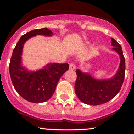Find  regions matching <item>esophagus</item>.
<instances>
[{"label":"esophagus","mask_w":134,"mask_h":134,"mask_svg":"<svg viewBox=\"0 0 134 134\" xmlns=\"http://www.w3.org/2000/svg\"><path fill=\"white\" fill-rule=\"evenodd\" d=\"M69 69L71 70H75L76 69V65L73 62H71L69 63Z\"/></svg>","instance_id":"esophagus-1"}]
</instances>
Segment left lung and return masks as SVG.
Masks as SVG:
<instances>
[{"label": "left lung", "instance_id": "left-lung-1", "mask_svg": "<svg viewBox=\"0 0 134 134\" xmlns=\"http://www.w3.org/2000/svg\"><path fill=\"white\" fill-rule=\"evenodd\" d=\"M113 49L121 57V64L117 74L112 79L107 80H97L88 74H84L76 70L77 75L75 90L78 98L87 104H102L114 98L121 90L125 76V58L122 47L117 41L111 38Z\"/></svg>", "mask_w": 134, "mask_h": 134}]
</instances>
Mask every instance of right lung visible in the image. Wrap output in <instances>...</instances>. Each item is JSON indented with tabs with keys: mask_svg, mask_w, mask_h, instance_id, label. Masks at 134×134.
<instances>
[{
	"mask_svg": "<svg viewBox=\"0 0 134 134\" xmlns=\"http://www.w3.org/2000/svg\"><path fill=\"white\" fill-rule=\"evenodd\" d=\"M51 36L47 28L35 29L21 36L13 49L9 63V75L15 90L23 98L34 103L48 100L56 90L59 78L69 69L68 63H50L36 72H28L21 65L25 42L36 35Z\"/></svg>",
	"mask_w": 134,
	"mask_h": 134,
	"instance_id": "add662e5",
	"label": "right lung"
}]
</instances>
